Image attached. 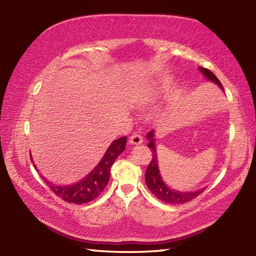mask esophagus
<instances>
[{
    "label": "esophagus",
    "instance_id": "1",
    "mask_svg": "<svg viewBox=\"0 0 256 256\" xmlns=\"http://www.w3.org/2000/svg\"><path fill=\"white\" fill-rule=\"evenodd\" d=\"M143 143V138L140 136V134H133L131 138H130V144L131 145H140Z\"/></svg>",
    "mask_w": 256,
    "mask_h": 256
}]
</instances>
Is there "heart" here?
I'll list each match as a JSON object with an SVG mask.
<instances>
[{
  "label": "heart",
  "instance_id": "1",
  "mask_svg": "<svg viewBox=\"0 0 256 256\" xmlns=\"http://www.w3.org/2000/svg\"><path fill=\"white\" fill-rule=\"evenodd\" d=\"M167 80H160L157 82L135 86L132 90L131 100L138 104H145L157 99L167 89Z\"/></svg>",
  "mask_w": 256,
  "mask_h": 256
}]
</instances>
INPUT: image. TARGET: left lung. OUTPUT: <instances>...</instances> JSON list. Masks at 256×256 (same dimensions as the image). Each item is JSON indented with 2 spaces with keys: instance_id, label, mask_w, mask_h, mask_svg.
I'll list each match as a JSON object with an SVG mask.
<instances>
[{
  "instance_id": "obj_1",
  "label": "left lung",
  "mask_w": 256,
  "mask_h": 256,
  "mask_svg": "<svg viewBox=\"0 0 256 256\" xmlns=\"http://www.w3.org/2000/svg\"><path fill=\"white\" fill-rule=\"evenodd\" d=\"M200 72L204 76L206 80L211 81V82L216 84L219 88L224 91V86H222L219 79L216 77L214 72H211L210 70L199 67ZM155 130H150V131L146 134V140H148V146L152 150V153H153V157H152V160L148 167V170L145 172V182L148 184V189L150 192L155 194L156 198L162 200V202L170 204H184L188 202V201L194 199L197 196H199L201 192H204L206 187L194 190V192H180V190H176L170 188L168 184L164 182L162 179L160 167H158V158H157V150H156V143H155Z\"/></svg>"
}]
</instances>
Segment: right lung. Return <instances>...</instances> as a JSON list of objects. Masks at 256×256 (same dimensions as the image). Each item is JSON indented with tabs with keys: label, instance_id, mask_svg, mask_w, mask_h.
<instances>
[{
	"label": "right lung",
	"instance_id": "1",
	"mask_svg": "<svg viewBox=\"0 0 256 256\" xmlns=\"http://www.w3.org/2000/svg\"><path fill=\"white\" fill-rule=\"evenodd\" d=\"M125 146H126V136L114 140L94 170L77 182L62 186V184H56L47 180L45 177L42 176V174L40 177L44 179V182L47 184V186H50L54 194H56L59 198L67 201V202L76 204L89 202V201L99 197L100 194L106 187L113 162H116L118 156L124 152ZM30 160L34 164L32 155ZM34 167L36 168L35 164Z\"/></svg>",
	"mask_w": 256,
	"mask_h": 256
}]
</instances>
